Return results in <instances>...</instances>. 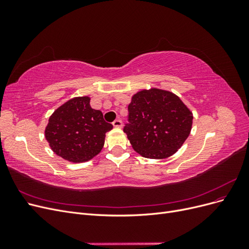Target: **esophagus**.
I'll use <instances>...</instances> for the list:
<instances>
[{
	"label": "esophagus",
	"mask_w": 249,
	"mask_h": 249,
	"mask_svg": "<svg viewBox=\"0 0 249 249\" xmlns=\"http://www.w3.org/2000/svg\"><path fill=\"white\" fill-rule=\"evenodd\" d=\"M113 125H114L115 127H122V125H123V122H122V119H115L114 122H113Z\"/></svg>",
	"instance_id": "obj_1"
}]
</instances>
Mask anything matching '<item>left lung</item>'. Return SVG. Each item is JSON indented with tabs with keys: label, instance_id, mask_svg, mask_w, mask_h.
<instances>
[{
	"label": "left lung",
	"instance_id": "left-lung-1",
	"mask_svg": "<svg viewBox=\"0 0 249 249\" xmlns=\"http://www.w3.org/2000/svg\"><path fill=\"white\" fill-rule=\"evenodd\" d=\"M127 111L124 132L133 148L149 159L173 155L190 134L192 113L169 91L142 90L133 96Z\"/></svg>",
	"mask_w": 249,
	"mask_h": 249
}]
</instances>
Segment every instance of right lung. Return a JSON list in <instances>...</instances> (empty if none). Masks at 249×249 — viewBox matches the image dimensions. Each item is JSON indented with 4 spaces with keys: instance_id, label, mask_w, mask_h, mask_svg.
<instances>
[{
    "instance_id": "obj_1",
    "label": "right lung",
    "mask_w": 249,
    "mask_h": 249,
    "mask_svg": "<svg viewBox=\"0 0 249 249\" xmlns=\"http://www.w3.org/2000/svg\"><path fill=\"white\" fill-rule=\"evenodd\" d=\"M87 96L74 97L59 107L49 119L46 138L53 152L71 162L92 159L104 146L113 125L103 113L90 107Z\"/></svg>"
}]
</instances>
